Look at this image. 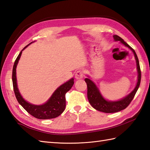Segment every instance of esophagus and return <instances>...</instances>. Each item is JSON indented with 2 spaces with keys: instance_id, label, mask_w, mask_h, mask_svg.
<instances>
[{
  "instance_id": "esophagus-1",
  "label": "esophagus",
  "mask_w": 150,
  "mask_h": 150,
  "mask_svg": "<svg viewBox=\"0 0 150 150\" xmlns=\"http://www.w3.org/2000/svg\"><path fill=\"white\" fill-rule=\"evenodd\" d=\"M84 74L83 71H78L75 74V78L76 79H80L83 78Z\"/></svg>"
}]
</instances>
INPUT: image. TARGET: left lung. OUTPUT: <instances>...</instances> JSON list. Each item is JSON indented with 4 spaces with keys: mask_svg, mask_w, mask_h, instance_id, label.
Segmentation results:
<instances>
[{
    "mask_svg": "<svg viewBox=\"0 0 150 150\" xmlns=\"http://www.w3.org/2000/svg\"><path fill=\"white\" fill-rule=\"evenodd\" d=\"M115 41H120L122 44H124L126 47L130 49L134 53L135 58L137 62V71H138V81L137 85H136L135 89L130 94L126 96L124 99H121L118 101H106L103 98L100 92H99L97 86L93 83L91 79L88 78H85V81L87 85V98L90 104L96 110L98 111L103 112L105 113H115L122 110L125 109L129 105V103L133 100L134 96L137 92V90L139 87V85L141 83V71L140 69V65H139V62L137 54L134 51V49H132L127 43L124 41V40L121 38L120 36L117 35L113 36Z\"/></svg>",
    "mask_w": 150,
    "mask_h": 150,
    "instance_id": "1",
    "label": "left lung"
}]
</instances>
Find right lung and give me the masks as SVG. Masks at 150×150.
Wrapping results in <instances>:
<instances>
[{"label": "right lung", "instance_id": "1", "mask_svg": "<svg viewBox=\"0 0 150 150\" xmlns=\"http://www.w3.org/2000/svg\"><path fill=\"white\" fill-rule=\"evenodd\" d=\"M32 43V42H31ZM30 43V44H31ZM26 45L23 49L21 52L19 53L17 58L15 59L14 65H13V72H12V81L13 90L19 104L27 111L29 114L33 115L39 119H48L57 117L62 114L64 111L66 106L65 100V94L72 86L74 85V79L72 78L67 82L65 83L64 84L60 86L56 90L55 92L50 98L47 103L42 105H34L26 102L24 99L22 98L21 94L18 91L17 87V83H16V67L18 60L22 54V51L25 48H26L29 45Z\"/></svg>", "mask_w": 150, "mask_h": 150}]
</instances>
